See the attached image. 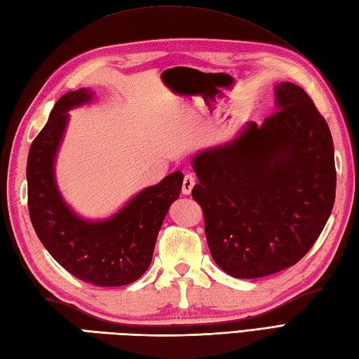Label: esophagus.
<instances>
[{
  "instance_id": "34e87169",
  "label": "esophagus",
  "mask_w": 359,
  "mask_h": 359,
  "mask_svg": "<svg viewBox=\"0 0 359 359\" xmlns=\"http://www.w3.org/2000/svg\"><path fill=\"white\" fill-rule=\"evenodd\" d=\"M196 185V177L193 174H185L184 184H182V193L184 194H191V189Z\"/></svg>"
}]
</instances>
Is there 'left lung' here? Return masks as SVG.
<instances>
[{"instance_id":"left-lung-1","label":"left lung","mask_w":359,"mask_h":359,"mask_svg":"<svg viewBox=\"0 0 359 359\" xmlns=\"http://www.w3.org/2000/svg\"><path fill=\"white\" fill-rule=\"evenodd\" d=\"M278 111L230 143L199 152L193 199L205 217L215 262L239 279L264 278L299 262L334 203L337 170L329 125L309 94L282 81Z\"/></svg>"}]
</instances>
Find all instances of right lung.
Instances as JSON below:
<instances>
[{"instance_id": "1", "label": "right lung", "mask_w": 359, "mask_h": 359, "mask_svg": "<svg viewBox=\"0 0 359 359\" xmlns=\"http://www.w3.org/2000/svg\"><path fill=\"white\" fill-rule=\"evenodd\" d=\"M90 100L89 89L65 94L30 144L26 168L29 216L38 239L63 269L97 287H120L148 270L160 226L180 196L184 174L166 175L100 222L75 215L58 191L53 165L69 118L67 111Z\"/></svg>"}]
</instances>
